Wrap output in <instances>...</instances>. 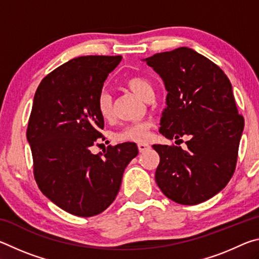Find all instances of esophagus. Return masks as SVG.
Wrapping results in <instances>:
<instances>
[{"instance_id":"1","label":"esophagus","mask_w":259,"mask_h":259,"mask_svg":"<svg viewBox=\"0 0 259 259\" xmlns=\"http://www.w3.org/2000/svg\"><path fill=\"white\" fill-rule=\"evenodd\" d=\"M150 148H151L150 144H147V143H138V150H139V152H145L147 150H150Z\"/></svg>"}]
</instances>
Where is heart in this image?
<instances>
[{
  "instance_id": "b5f03b06",
  "label": "heart",
  "mask_w": 259,
  "mask_h": 259,
  "mask_svg": "<svg viewBox=\"0 0 259 259\" xmlns=\"http://www.w3.org/2000/svg\"><path fill=\"white\" fill-rule=\"evenodd\" d=\"M125 84L135 95L142 99H145L146 96L153 91V84L150 80L143 76H131L125 81ZM97 111L104 120H109L113 115V103L112 97L107 91H102L97 97ZM152 123L148 121L136 122L125 125L115 135L116 140L119 142H144L148 138Z\"/></svg>"
}]
</instances>
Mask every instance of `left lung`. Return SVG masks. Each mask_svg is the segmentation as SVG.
<instances>
[{
  "instance_id": "left-lung-1",
  "label": "left lung",
  "mask_w": 259,
  "mask_h": 259,
  "mask_svg": "<svg viewBox=\"0 0 259 259\" xmlns=\"http://www.w3.org/2000/svg\"><path fill=\"white\" fill-rule=\"evenodd\" d=\"M144 60L168 91L160 133L176 143L187 138L186 150L153 145L160 155L157 186L177 203L207 201L233 176L244 125L229 77L211 60L186 47Z\"/></svg>"
}]
</instances>
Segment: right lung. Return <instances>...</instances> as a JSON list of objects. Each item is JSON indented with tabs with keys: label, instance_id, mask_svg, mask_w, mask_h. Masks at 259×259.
Instances as JSON below:
<instances>
[{
	"label": "right lung",
	"instance_id": "obj_1",
	"mask_svg": "<svg viewBox=\"0 0 259 259\" xmlns=\"http://www.w3.org/2000/svg\"><path fill=\"white\" fill-rule=\"evenodd\" d=\"M121 56H82L43 78L34 96L27 140L34 177L48 199L78 217L103 212L119 193L125 166L137 156L135 143L90 151L103 135L97 97Z\"/></svg>",
	"mask_w": 259,
	"mask_h": 259
}]
</instances>
